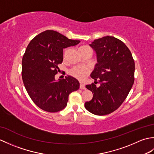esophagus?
Returning <instances> with one entry per match:
<instances>
[{
	"label": "esophagus",
	"instance_id": "esophagus-1",
	"mask_svg": "<svg viewBox=\"0 0 154 154\" xmlns=\"http://www.w3.org/2000/svg\"><path fill=\"white\" fill-rule=\"evenodd\" d=\"M80 89H85V85L83 83H80Z\"/></svg>",
	"mask_w": 154,
	"mask_h": 154
}]
</instances>
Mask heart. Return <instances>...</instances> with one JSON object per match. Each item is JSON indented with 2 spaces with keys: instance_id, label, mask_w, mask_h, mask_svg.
<instances>
[{
  "instance_id": "1",
  "label": "heart",
  "mask_w": 154,
  "mask_h": 154,
  "mask_svg": "<svg viewBox=\"0 0 154 154\" xmlns=\"http://www.w3.org/2000/svg\"><path fill=\"white\" fill-rule=\"evenodd\" d=\"M91 51V48L88 45H84L79 48V51ZM89 73V69L85 66H75L71 69L69 74L76 79L82 81L85 79V77Z\"/></svg>"
}]
</instances>
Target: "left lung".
<instances>
[{
	"instance_id": "obj_1",
	"label": "left lung",
	"mask_w": 154,
	"mask_h": 154,
	"mask_svg": "<svg viewBox=\"0 0 154 154\" xmlns=\"http://www.w3.org/2000/svg\"><path fill=\"white\" fill-rule=\"evenodd\" d=\"M89 45L96 52L97 60L91 77L100 86L94 83L86 85L93 97L85 103V107L96 115H106L119 108L131 90L134 82V61L125 44L113 36L94 40Z\"/></svg>"
}]
</instances>
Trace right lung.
I'll return each instance as SVG.
<instances>
[{"mask_svg":"<svg viewBox=\"0 0 154 154\" xmlns=\"http://www.w3.org/2000/svg\"><path fill=\"white\" fill-rule=\"evenodd\" d=\"M79 42L56 31L45 30L28 44L22 57V77L29 96L41 109L49 112L63 110L69 94L79 89L75 78L67 76L56 81L55 75L63 60V49Z\"/></svg>","mask_w":154,"mask_h":154,"instance_id":"add662e5","label":"right lung"}]
</instances>
